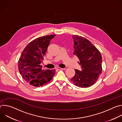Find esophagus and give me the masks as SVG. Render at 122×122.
<instances>
[{
  "label": "esophagus",
  "mask_w": 122,
  "mask_h": 122,
  "mask_svg": "<svg viewBox=\"0 0 122 122\" xmlns=\"http://www.w3.org/2000/svg\"><path fill=\"white\" fill-rule=\"evenodd\" d=\"M66 68H61V67H57V70H65Z\"/></svg>",
  "instance_id": "obj_1"
}]
</instances>
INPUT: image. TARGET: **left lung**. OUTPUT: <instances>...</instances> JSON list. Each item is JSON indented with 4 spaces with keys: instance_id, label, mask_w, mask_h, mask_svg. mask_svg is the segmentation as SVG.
Wrapping results in <instances>:
<instances>
[{
    "instance_id": "obj_1",
    "label": "left lung",
    "mask_w": 122,
    "mask_h": 122,
    "mask_svg": "<svg viewBox=\"0 0 122 122\" xmlns=\"http://www.w3.org/2000/svg\"><path fill=\"white\" fill-rule=\"evenodd\" d=\"M74 41L73 54L79 59L81 70L75 69L71 81L79 87L93 85L102 72V56L91 42L81 36L72 35Z\"/></svg>"
}]
</instances>
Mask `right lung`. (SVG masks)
Here are the masks:
<instances>
[{"instance_id": "obj_1", "label": "right lung", "mask_w": 122, "mask_h": 122, "mask_svg": "<svg viewBox=\"0 0 122 122\" xmlns=\"http://www.w3.org/2000/svg\"><path fill=\"white\" fill-rule=\"evenodd\" d=\"M55 36L51 35L33 40L22 53L18 61L19 71L24 79L32 86L45 85L56 73L55 70H44L41 65L50 41Z\"/></svg>"}]
</instances>
